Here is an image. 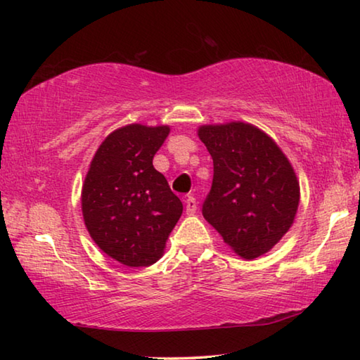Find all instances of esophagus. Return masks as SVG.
<instances>
[{
	"instance_id": "obj_1",
	"label": "esophagus",
	"mask_w": 360,
	"mask_h": 360,
	"mask_svg": "<svg viewBox=\"0 0 360 360\" xmlns=\"http://www.w3.org/2000/svg\"><path fill=\"white\" fill-rule=\"evenodd\" d=\"M197 200H195L193 197H191V195H188V197L186 198V214L187 216H193L195 212H197Z\"/></svg>"
}]
</instances>
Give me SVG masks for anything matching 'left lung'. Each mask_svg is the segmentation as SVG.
Here are the masks:
<instances>
[{"label": "left lung", "mask_w": 360, "mask_h": 360, "mask_svg": "<svg viewBox=\"0 0 360 360\" xmlns=\"http://www.w3.org/2000/svg\"><path fill=\"white\" fill-rule=\"evenodd\" d=\"M198 138L214 165L203 217L240 257L264 255L297 214L300 186L290 162L266 133L245 122L202 125Z\"/></svg>", "instance_id": "left-lung-1"}]
</instances>
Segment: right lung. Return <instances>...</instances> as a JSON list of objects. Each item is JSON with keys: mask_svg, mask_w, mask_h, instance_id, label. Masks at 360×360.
Wrapping results in <instances>:
<instances>
[{"mask_svg": "<svg viewBox=\"0 0 360 360\" xmlns=\"http://www.w3.org/2000/svg\"><path fill=\"white\" fill-rule=\"evenodd\" d=\"M168 125H125L100 144L82 186V216L103 252L127 266L162 257L182 214L181 200L152 165Z\"/></svg>", "mask_w": 360, "mask_h": 360, "instance_id": "right-lung-1", "label": "right lung"}]
</instances>
